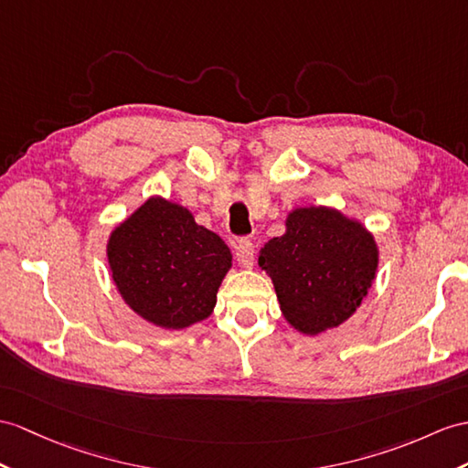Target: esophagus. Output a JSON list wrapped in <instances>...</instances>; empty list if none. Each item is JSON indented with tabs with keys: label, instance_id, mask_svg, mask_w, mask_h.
I'll use <instances>...</instances> for the list:
<instances>
[{
	"label": "esophagus",
	"instance_id": "obj_1",
	"mask_svg": "<svg viewBox=\"0 0 468 468\" xmlns=\"http://www.w3.org/2000/svg\"><path fill=\"white\" fill-rule=\"evenodd\" d=\"M254 254H256V250H254V244L250 240H240L236 244V260L242 268H252Z\"/></svg>",
	"mask_w": 468,
	"mask_h": 468
}]
</instances>
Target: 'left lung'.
I'll return each mask as SVG.
<instances>
[{
	"instance_id": "left-lung-1",
	"label": "left lung",
	"mask_w": 468,
	"mask_h": 468,
	"mask_svg": "<svg viewBox=\"0 0 468 468\" xmlns=\"http://www.w3.org/2000/svg\"><path fill=\"white\" fill-rule=\"evenodd\" d=\"M378 264L379 250L367 228L327 207L292 210L286 234L271 238L258 256L283 317L307 335L337 327L356 314Z\"/></svg>"
}]
</instances>
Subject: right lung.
I'll return each instance as SVG.
<instances>
[{"instance_id":"right-lung-1","label":"right lung","mask_w":468,"mask_h":468,"mask_svg":"<svg viewBox=\"0 0 468 468\" xmlns=\"http://www.w3.org/2000/svg\"><path fill=\"white\" fill-rule=\"evenodd\" d=\"M107 258L124 303L165 329L207 320L232 268L222 238L161 197L148 198L111 232Z\"/></svg>"}]
</instances>
